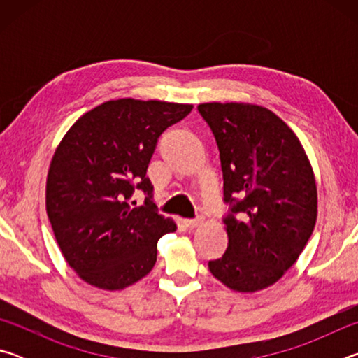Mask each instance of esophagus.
I'll use <instances>...</instances> for the list:
<instances>
[{
  "label": "esophagus",
  "instance_id": "34e87169",
  "mask_svg": "<svg viewBox=\"0 0 358 358\" xmlns=\"http://www.w3.org/2000/svg\"><path fill=\"white\" fill-rule=\"evenodd\" d=\"M202 222H203L202 217H197V220H186V221H185L186 227H189V229H196L197 226H201Z\"/></svg>",
  "mask_w": 358,
  "mask_h": 358
}]
</instances>
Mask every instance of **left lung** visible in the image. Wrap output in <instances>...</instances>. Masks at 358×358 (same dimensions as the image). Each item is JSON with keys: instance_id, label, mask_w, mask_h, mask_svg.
Wrapping results in <instances>:
<instances>
[{"instance_id": "obj_1", "label": "left lung", "mask_w": 358, "mask_h": 358, "mask_svg": "<svg viewBox=\"0 0 358 358\" xmlns=\"http://www.w3.org/2000/svg\"><path fill=\"white\" fill-rule=\"evenodd\" d=\"M216 138L224 180L227 250L208 268L241 294L281 280L310 240L317 186L295 132L268 108L245 102L197 106Z\"/></svg>"}]
</instances>
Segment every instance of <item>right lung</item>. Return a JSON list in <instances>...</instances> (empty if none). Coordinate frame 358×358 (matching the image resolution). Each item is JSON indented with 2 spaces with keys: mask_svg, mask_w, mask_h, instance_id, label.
Returning a JSON list of instances; mask_svg holds the SVG:
<instances>
[{
  "mask_svg": "<svg viewBox=\"0 0 358 358\" xmlns=\"http://www.w3.org/2000/svg\"><path fill=\"white\" fill-rule=\"evenodd\" d=\"M191 110L177 102L107 101L62 138L48 167L45 210L66 262L85 282L123 290L155 266L157 240L177 224L155 210L147 169L159 136ZM134 189L148 196L141 208L129 203Z\"/></svg>",
  "mask_w": 358,
  "mask_h": 358,
  "instance_id": "1",
  "label": "right lung"
}]
</instances>
